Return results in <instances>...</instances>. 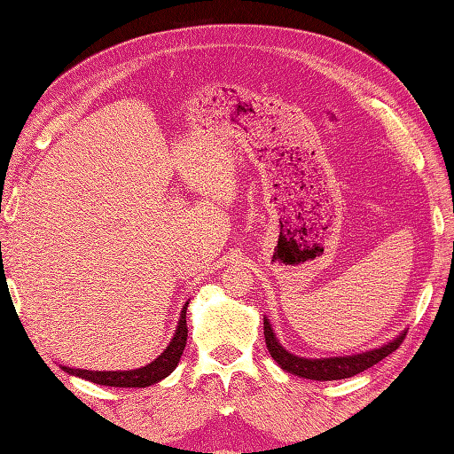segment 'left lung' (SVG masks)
<instances>
[{"label":"left lung","mask_w":454,"mask_h":454,"mask_svg":"<svg viewBox=\"0 0 454 454\" xmlns=\"http://www.w3.org/2000/svg\"><path fill=\"white\" fill-rule=\"evenodd\" d=\"M263 333H265L267 349L271 353L273 359L278 363V366L288 372H293L296 376H304V379H310V380L349 379V376H355L366 369H371L372 364L382 361L384 356H388L392 351H396L400 343L403 341V337H406V332H403L392 343L382 345L380 349H372L361 355L330 356V359H302V356L288 353L285 347L277 341V337L271 330V324H269L265 317H263Z\"/></svg>","instance_id":"left-lung-1"}]
</instances>
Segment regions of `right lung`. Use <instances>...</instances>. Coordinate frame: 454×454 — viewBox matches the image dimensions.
I'll return each mask as SVG.
<instances>
[{
    "instance_id": "1",
    "label": "right lung",
    "mask_w": 454,
    "mask_h": 454,
    "mask_svg": "<svg viewBox=\"0 0 454 454\" xmlns=\"http://www.w3.org/2000/svg\"><path fill=\"white\" fill-rule=\"evenodd\" d=\"M187 304L183 306L181 317L177 324L176 335L169 341L168 349L163 351L156 361H152L150 364L142 366V369L137 371H85V369H70V366H62V369L67 374L80 376V379H85L95 384H101V387H119V388H144L150 387V384H156L161 379H166L169 372L176 371V366L181 359L183 349H185L187 343Z\"/></svg>"
}]
</instances>
